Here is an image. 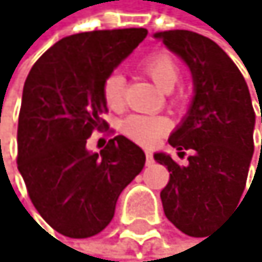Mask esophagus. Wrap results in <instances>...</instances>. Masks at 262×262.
<instances>
[{
  "label": "esophagus",
  "instance_id": "1",
  "mask_svg": "<svg viewBox=\"0 0 262 262\" xmlns=\"http://www.w3.org/2000/svg\"><path fill=\"white\" fill-rule=\"evenodd\" d=\"M145 162H147V164H152V162H154V157H152L150 150H145Z\"/></svg>",
  "mask_w": 262,
  "mask_h": 262
}]
</instances>
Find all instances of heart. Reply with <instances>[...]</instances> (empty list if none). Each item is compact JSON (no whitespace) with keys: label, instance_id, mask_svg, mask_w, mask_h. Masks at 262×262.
Segmentation results:
<instances>
[{"label":"heart","instance_id":"heart-1","mask_svg":"<svg viewBox=\"0 0 262 262\" xmlns=\"http://www.w3.org/2000/svg\"><path fill=\"white\" fill-rule=\"evenodd\" d=\"M147 74L162 91H171L180 79V69L169 54L159 52L142 62ZM125 77L122 73H112L103 82V96L110 108H120L123 103ZM169 128V120L159 115H130L122 122V132L135 142L152 145Z\"/></svg>","mask_w":262,"mask_h":262}]
</instances>
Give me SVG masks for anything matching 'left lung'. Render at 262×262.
Masks as SVG:
<instances>
[{
	"label": "left lung",
	"instance_id": "8db88e82",
	"mask_svg": "<svg viewBox=\"0 0 262 262\" xmlns=\"http://www.w3.org/2000/svg\"><path fill=\"white\" fill-rule=\"evenodd\" d=\"M154 38L193 77L191 105L167 140L180 157L191 150L188 164L180 166L166 152L154 154L169 171L162 208L181 232L202 237L242 198L254 154L256 113L244 76L213 40L189 30L157 32Z\"/></svg>",
	"mask_w": 262,
	"mask_h": 262
}]
</instances>
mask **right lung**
<instances>
[{"instance_id": "1", "label": "right lung", "mask_w": 262, "mask_h": 262, "mask_svg": "<svg viewBox=\"0 0 262 262\" xmlns=\"http://www.w3.org/2000/svg\"><path fill=\"white\" fill-rule=\"evenodd\" d=\"M145 37V28L76 33L54 43L27 76L18 171L37 212L66 237L105 229L120 193L145 164L144 150L123 135L100 154L86 147L93 130L108 127L103 82Z\"/></svg>"}]
</instances>
